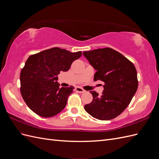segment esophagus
Masks as SVG:
<instances>
[{
	"label": "esophagus",
	"instance_id": "esophagus-1",
	"mask_svg": "<svg viewBox=\"0 0 159 159\" xmlns=\"http://www.w3.org/2000/svg\"><path fill=\"white\" fill-rule=\"evenodd\" d=\"M75 91H78V92H79V93H81L85 92V91L83 88H80V87H77V88H75Z\"/></svg>",
	"mask_w": 159,
	"mask_h": 159
}]
</instances>
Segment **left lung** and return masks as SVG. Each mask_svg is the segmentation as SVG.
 Returning a JSON list of instances; mask_svg holds the SVG:
<instances>
[{
  "label": "left lung",
  "instance_id": "left-lung-1",
  "mask_svg": "<svg viewBox=\"0 0 159 159\" xmlns=\"http://www.w3.org/2000/svg\"><path fill=\"white\" fill-rule=\"evenodd\" d=\"M96 70L94 81L104 82L102 95L95 91L90 103L85 110L95 119L103 121L114 119L131 102L138 88L137 73L132 62L121 53L110 48L83 52Z\"/></svg>",
  "mask_w": 159,
  "mask_h": 159
}]
</instances>
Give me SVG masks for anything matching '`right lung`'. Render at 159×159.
Segmentation results:
<instances>
[{
    "label": "right lung",
    "mask_w": 159,
    "mask_h": 159,
    "mask_svg": "<svg viewBox=\"0 0 159 159\" xmlns=\"http://www.w3.org/2000/svg\"><path fill=\"white\" fill-rule=\"evenodd\" d=\"M81 52L71 53L55 47L31 55L22 69L20 93L28 107L42 117H50L64 109L74 88H60V71H68Z\"/></svg>",
    "instance_id": "obj_1"
}]
</instances>
